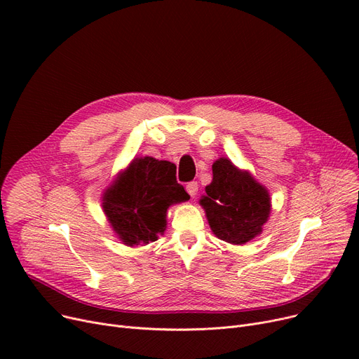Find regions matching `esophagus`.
Listing matches in <instances>:
<instances>
[{
	"mask_svg": "<svg viewBox=\"0 0 359 359\" xmlns=\"http://www.w3.org/2000/svg\"><path fill=\"white\" fill-rule=\"evenodd\" d=\"M186 191L192 198L198 195V183L196 182H189L186 184Z\"/></svg>",
	"mask_w": 359,
	"mask_h": 359,
	"instance_id": "34e87169",
	"label": "esophagus"
}]
</instances>
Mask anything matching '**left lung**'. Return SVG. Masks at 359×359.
Instances as JSON below:
<instances>
[{
  "instance_id": "8db88e82",
  "label": "left lung",
  "mask_w": 359,
  "mask_h": 359,
  "mask_svg": "<svg viewBox=\"0 0 359 359\" xmlns=\"http://www.w3.org/2000/svg\"><path fill=\"white\" fill-rule=\"evenodd\" d=\"M199 199L212 233L230 244H246L263 231L272 203L268 189L230 158L212 164V182Z\"/></svg>"
}]
</instances>
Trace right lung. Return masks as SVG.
I'll return each instance as SVG.
<instances>
[{
	"mask_svg": "<svg viewBox=\"0 0 359 359\" xmlns=\"http://www.w3.org/2000/svg\"><path fill=\"white\" fill-rule=\"evenodd\" d=\"M176 180V165L154 157H135L102 196L107 222L129 248L156 241L167 229V210L189 201Z\"/></svg>",
	"mask_w": 359,
	"mask_h": 359,
	"instance_id": "add662e5",
	"label": "right lung"
}]
</instances>
